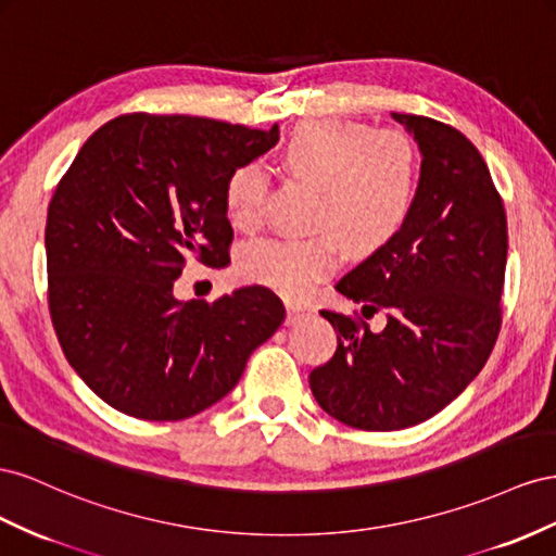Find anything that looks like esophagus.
Listing matches in <instances>:
<instances>
[{"mask_svg":"<svg viewBox=\"0 0 556 556\" xmlns=\"http://www.w3.org/2000/svg\"><path fill=\"white\" fill-rule=\"evenodd\" d=\"M309 314V307L298 305V303H289L287 305V324H298L300 319H305Z\"/></svg>","mask_w":556,"mask_h":556,"instance_id":"34e87169","label":"esophagus"}]
</instances>
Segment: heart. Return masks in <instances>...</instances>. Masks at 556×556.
<instances>
[{"instance_id":"heart-1","label":"heart","mask_w":556,"mask_h":556,"mask_svg":"<svg viewBox=\"0 0 556 556\" xmlns=\"http://www.w3.org/2000/svg\"><path fill=\"white\" fill-rule=\"evenodd\" d=\"M293 177L319 188L307 240L267 237L242 249L240 275L287 298H305L338 269L344 247L368 256L401 235L415 210L421 163L403 132H377L352 121H312L283 144ZM263 165H237L224 184V207L240 230L256 228L267 202Z\"/></svg>"}]
</instances>
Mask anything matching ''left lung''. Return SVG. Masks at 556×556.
Returning a JSON list of instances; mask_svg holds the SVG:
<instances>
[{
  "mask_svg": "<svg viewBox=\"0 0 556 556\" xmlns=\"http://www.w3.org/2000/svg\"><path fill=\"white\" fill-rule=\"evenodd\" d=\"M393 118L421 151L415 210L391 244L336 283L366 319L384 312L387 326L372 332L358 314L321 309L338 349L309 375L316 403L361 431L438 415L484 368L501 330L507 220L484 157L447 123Z\"/></svg>",
  "mask_w": 556,
  "mask_h": 556,
  "instance_id": "obj_1",
  "label": "left lung"
}]
</instances>
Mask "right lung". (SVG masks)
<instances>
[{"instance_id":"add662e5","label":"right lung","mask_w":556,"mask_h":556,"mask_svg":"<svg viewBox=\"0 0 556 556\" xmlns=\"http://www.w3.org/2000/svg\"><path fill=\"white\" fill-rule=\"evenodd\" d=\"M277 139V125L139 111L92 132L60 179L46 218L51 321L70 366L123 415L179 421L212 407L281 326L265 287L174 298L188 261L230 263L224 184Z\"/></svg>"}]
</instances>
